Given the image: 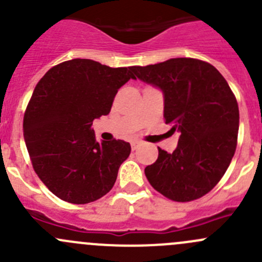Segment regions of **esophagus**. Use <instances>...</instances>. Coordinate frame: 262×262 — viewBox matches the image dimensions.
Returning a JSON list of instances; mask_svg holds the SVG:
<instances>
[{
    "label": "esophagus",
    "mask_w": 262,
    "mask_h": 262,
    "mask_svg": "<svg viewBox=\"0 0 262 262\" xmlns=\"http://www.w3.org/2000/svg\"><path fill=\"white\" fill-rule=\"evenodd\" d=\"M130 144H132V149L136 150L137 148H138V146H139V142L138 141H133Z\"/></svg>",
    "instance_id": "esophagus-1"
}]
</instances>
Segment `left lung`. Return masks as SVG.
<instances>
[{"mask_svg": "<svg viewBox=\"0 0 262 262\" xmlns=\"http://www.w3.org/2000/svg\"><path fill=\"white\" fill-rule=\"evenodd\" d=\"M132 71L162 91L166 124L180 133L172 153L158 148L156 162L144 168L148 181L175 202L199 199L218 184L236 150L239 112L233 92L215 67L194 58Z\"/></svg>", "mask_w": 262, "mask_h": 262, "instance_id": "1", "label": "left lung"}]
</instances>
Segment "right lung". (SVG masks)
Instances as JSON below:
<instances>
[{
    "mask_svg": "<svg viewBox=\"0 0 262 262\" xmlns=\"http://www.w3.org/2000/svg\"><path fill=\"white\" fill-rule=\"evenodd\" d=\"M130 78L132 67L76 58L50 68L36 84L24 115V139L36 175L59 199L87 204L114 186L130 144L97 142L91 126L109 114Z\"/></svg>",
    "mask_w": 262,
    "mask_h": 262,
    "instance_id": "obj_1",
    "label": "right lung"
}]
</instances>
